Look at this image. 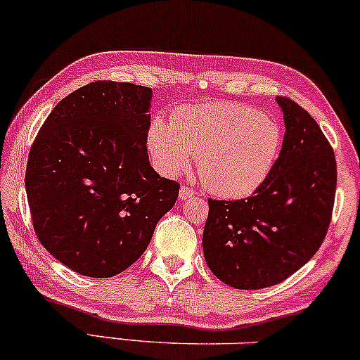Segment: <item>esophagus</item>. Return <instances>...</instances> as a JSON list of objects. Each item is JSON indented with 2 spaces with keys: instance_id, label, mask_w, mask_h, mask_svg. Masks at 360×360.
Returning a JSON list of instances; mask_svg holds the SVG:
<instances>
[{
  "instance_id": "34e87169",
  "label": "esophagus",
  "mask_w": 360,
  "mask_h": 360,
  "mask_svg": "<svg viewBox=\"0 0 360 360\" xmlns=\"http://www.w3.org/2000/svg\"><path fill=\"white\" fill-rule=\"evenodd\" d=\"M194 191L191 189V188H186V186H183V188L179 189V199H191V198H194Z\"/></svg>"
}]
</instances>
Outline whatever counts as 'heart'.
Wrapping results in <instances>:
<instances>
[{
    "label": "heart",
    "instance_id": "heart-1",
    "mask_svg": "<svg viewBox=\"0 0 360 360\" xmlns=\"http://www.w3.org/2000/svg\"><path fill=\"white\" fill-rule=\"evenodd\" d=\"M148 148L166 174L176 176L198 154L202 184L222 198H240L271 174L281 151V129L271 117L240 103H209L184 108L172 127L156 120Z\"/></svg>",
    "mask_w": 360,
    "mask_h": 360
}]
</instances>
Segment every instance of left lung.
<instances>
[{"label": "left lung", "instance_id": "8db88e82", "mask_svg": "<svg viewBox=\"0 0 360 360\" xmlns=\"http://www.w3.org/2000/svg\"><path fill=\"white\" fill-rule=\"evenodd\" d=\"M282 149L271 174L245 199H209L202 249L209 269L236 289L276 285L321 248L338 184L334 151L306 109L277 98Z\"/></svg>", "mask_w": 360, "mask_h": 360}]
</instances>
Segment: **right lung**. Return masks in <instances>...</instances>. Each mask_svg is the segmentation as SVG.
<instances>
[{
	"mask_svg": "<svg viewBox=\"0 0 360 360\" xmlns=\"http://www.w3.org/2000/svg\"><path fill=\"white\" fill-rule=\"evenodd\" d=\"M153 89L96 81L61 99L26 166L34 233L75 272L112 277L146 251L179 194L149 162Z\"/></svg>",
	"mask_w": 360,
	"mask_h": 360,
	"instance_id": "right-lung-1",
	"label": "right lung"
}]
</instances>
